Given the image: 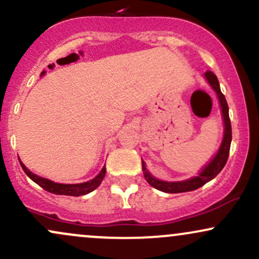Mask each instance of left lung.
I'll return each instance as SVG.
<instances>
[{"label":"left lung","instance_id":"left-lung-1","mask_svg":"<svg viewBox=\"0 0 259 259\" xmlns=\"http://www.w3.org/2000/svg\"><path fill=\"white\" fill-rule=\"evenodd\" d=\"M206 78L209 82L210 86L214 89V91L218 95L219 102L222 106V112H223V118H224V125H225V132H224V139H223L222 146L219 148L218 153L214 158L212 159V162L207 165L203 170L201 171L198 177L192 178V179L185 180V181H178V183H165V181H160L156 178H153L145 167V163L142 162V171H144L145 179L147 180V183L151 186H153L154 189L159 190V191L167 192V194H180V192H187V191H194V190L198 189V187L203 186L204 184L210 181L222 171V169L227 164V160L229 157V152H230V144H231V123L230 118H229V107L225 100V96L222 94L221 86H219L218 78L215 76L214 73H212L210 70H207Z\"/></svg>","mask_w":259,"mask_h":259}]
</instances>
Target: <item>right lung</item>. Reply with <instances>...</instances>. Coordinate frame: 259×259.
Masks as SVG:
<instances>
[{
    "mask_svg": "<svg viewBox=\"0 0 259 259\" xmlns=\"http://www.w3.org/2000/svg\"><path fill=\"white\" fill-rule=\"evenodd\" d=\"M20 162V160H19ZM20 165H22L23 170L25 171V174L28 175L30 179L36 183L37 185H40L42 187L44 190L46 191L51 192V194L55 195H67V196H81V195H86L89 192L94 191L96 187L100 186V184L102 183L103 178H105L106 174V167L102 168L101 173L97 175L95 179H92L90 181H86V183L82 184H57V183H53V181L49 180V179H45V178L37 177L36 174L31 173L28 168L20 162Z\"/></svg>",
    "mask_w": 259,
    "mask_h": 259,
    "instance_id": "add662e5",
    "label": "right lung"
}]
</instances>
